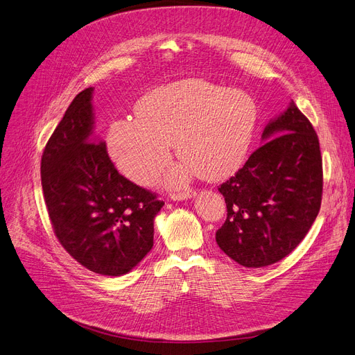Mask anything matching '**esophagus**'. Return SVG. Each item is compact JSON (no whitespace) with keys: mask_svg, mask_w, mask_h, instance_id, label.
<instances>
[{"mask_svg":"<svg viewBox=\"0 0 355 355\" xmlns=\"http://www.w3.org/2000/svg\"><path fill=\"white\" fill-rule=\"evenodd\" d=\"M195 191H185V192H176V193H170V198L173 201H183V200H189V198L195 196Z\"/></svg>","mask_w":355,"mask_h":355,"instance_id":"obj_1","label":"esophagus"}]
</instances>
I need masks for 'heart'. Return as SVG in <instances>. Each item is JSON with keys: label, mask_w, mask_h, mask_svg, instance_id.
<instances>
[{"label": "heart", "mask_w": 355, "mask_h": 355, "mask_svg": "<svg viewBox=\"0 0 355 355\" xmlns=\"http://www.w3.org/2000/svg\"><path fill=\"white\" fill-rule=\"evenodd\" d=\"M135 113L110 123L106 144L121 172L143 187L166 166L172 144L183 163L166 175L167 187H182L193 173L205 180L229 178L245 163L258 123L252 96L200 78L151 90Z\"/></svg>", "instance_id": "b5f03b06"}]
</instances>
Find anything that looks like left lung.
<instances>
[{"label":"left lung","mask_w":355,"mask_h":355,"mask_svg":"<svg viewBox=\"0 0 355 355\" xmlns=\"http://www.w3.org/2000/svg\"><path fill=\"white\" fill-rule=\"evenodd\" d=\"M263 144L218 188L227 218L216 233L220 249L246 268L290 254L316 220L323 188L319 139L291 101L269 122Z\"/></svg>","instance_id":"8db88e82"}]
</instances>
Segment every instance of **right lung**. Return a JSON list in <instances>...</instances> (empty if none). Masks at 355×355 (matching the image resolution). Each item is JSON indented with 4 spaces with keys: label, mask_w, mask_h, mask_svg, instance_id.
Here are the masks:
<instances>
[{
    "label": "right lung",
    "mask_w": 355,
    "mask_h": 355,
    "mask_svg": "<svg viewBox=\"0 0 355 355\" xmlns=\"http://www.w3.org/2000/svg\"><path fill=\"white\" fill-rule=\"evenodd\" d=\"M92 98V87L78 93L51 135L42 154V189L62 248L90 271L119 277L151 250L164 202L119 175L94 137Z\"/></svg>",
    "instance_id": "right-lung-1"
}]
</instances>
